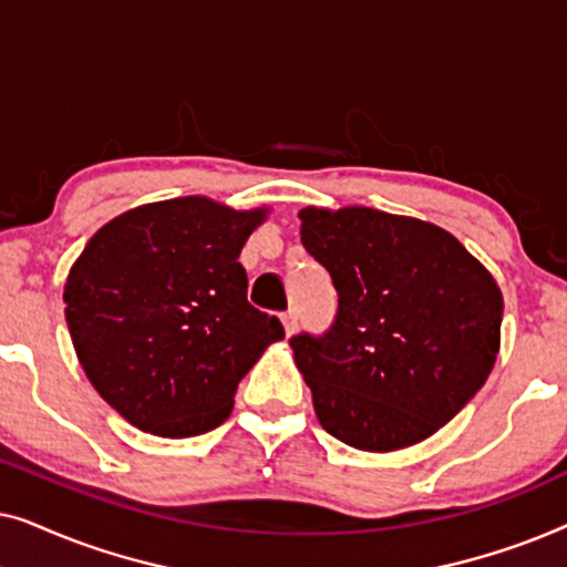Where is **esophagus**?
I'll use <instances>...</instances> for the list:
<instances>
[{
  "label": "esophagus",
  "instance_id": "1",
  "mask_svg": "<svg viewBox=\"0 0 567 567\" xmlns=\"http://www.w3.org/2000/svg\"><path fill=\"white\" fill-rule=\"evenodd\" d=\"M281 322H284L286 336H293V332H297V328H299V317H297V312H284V315H281Z\"/></svg>",
  "mask_w": 567,
  "mask_h": 567
}]
</instances>
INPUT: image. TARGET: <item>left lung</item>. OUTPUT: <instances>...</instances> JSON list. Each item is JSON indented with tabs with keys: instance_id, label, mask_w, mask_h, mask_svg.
<instances>
[{
	"instance_id": "obj_1",
	"label": "left lung",
	"mask_w": 567,
	"mask_h": 567,
	"mask_svg": "<svg viewBox=\"0 0 567 567\" xmlns=\"http://www.w3.org/2000/svg\"><path fill=\"white\" fill-rule=\"evenodd\" d=\"M299 219L301 245L338 291L330 328L289 340L322 429L367 452L429 439L491 374L498 284L436 224L367 206Z\"/></svg>"
}]
</instances>
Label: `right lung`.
Returning <instances> with one entry per match:
<instances>
[{"mask_svg": "<svg viewBox=\"0 0 567 567\" xmlns=\"http://www.w3.org/2000/svg\"><path fill=\"white\" fill-rule=\"evenodd\" d=\"M262 208L188 196L107 221L69 270L66 324L107 405L154 436H198L227 421L237 384L278 317L247 301L239 262Z\"/></svg>", "mask_w": 567, "mask_h": 567, "instance_id": "1", "label": "right lung"}]
</instances>
